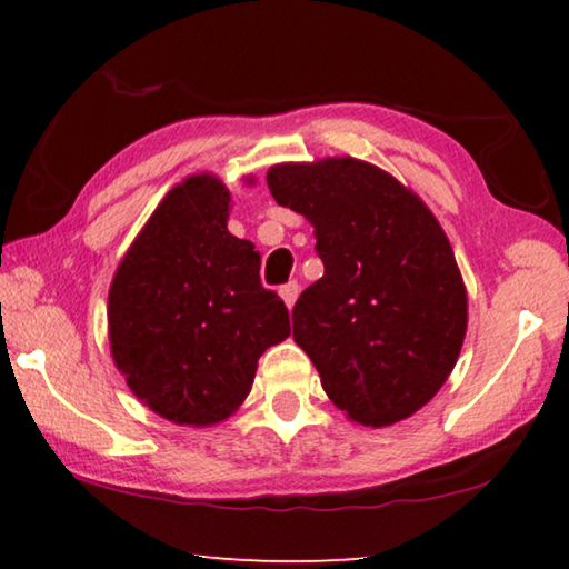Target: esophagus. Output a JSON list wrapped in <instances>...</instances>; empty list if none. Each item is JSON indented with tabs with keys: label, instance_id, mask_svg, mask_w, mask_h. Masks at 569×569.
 Listing matches in <instances>:
<instances>
[{
	"label": "esophagus",
	"instance_id": "obj_1",
	"mask_svg": "<svg viewBox=\"0 0 569 569\" xmlns=\"http://www.w3.org/2000/svg\"><path fill=\"white\" fill-rule=\"evenodd\" d=\"M281 298H283V303L288 306V308H293V303H296V298H298V293H301V286H298L296 281H291V283H286V286H281Z\"/></svg>",
	"mask_w": 569,
	"mask_h": 569
}]
</instances>
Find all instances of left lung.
I'll return each mask as SVG.
<instances>
[{"label":"left lung","mask_w":569,"mask_h":569,"mask_svg":"<svg viewBox=\"0 0 569 569\" xmlns=\"http://www.w3.org/2000/svg\"><path fill=\"white\" fill-rule=\"evenodd\" d=\"M266 180L313 226L323 261L293 306V339L323 391L363 427L411 417L449 379L467 333V288L439 220L356 158L283 162Z\"/></svg>","instance_id":"left-lung-1"}]
</instances>
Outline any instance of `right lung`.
<instances>
[{
  "instance_id": "right-lung-1",
  "label": "right lung",
  "mask_w": 569,
  "mask_h": 569,
  "mask_svg": "<svg viewBox=\"0 0 569 569\" xmlns=\"http://www.w3.org/2000/svg\"><path fill=\"white\" fill-rule=\"evenodd\" d=\"M230 192L190 176L134 238L110 286L114 366L162 419L210 427L253 387L258 359L291 333L288 308L261 286V256L228 233Z\"/></svg>"
}]
</instances>
